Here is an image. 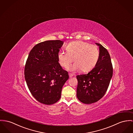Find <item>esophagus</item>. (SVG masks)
I'll return each mask as SVG.
<instances>
[{"label": "esophagus", "instance_id": "1", "mask_svg": "<svg viewBox=\"0 0 133 133\" xmlns=\"http://www.w3.org/2000/svg\"><path fill=\"white\" fill-rule=\"evenodd\" d=\"M68 74H69V77H72L73 76V75L71 74V73H68Z\"/></svg>", "mask_w": 133, "mask_h": 133}]
</instances>
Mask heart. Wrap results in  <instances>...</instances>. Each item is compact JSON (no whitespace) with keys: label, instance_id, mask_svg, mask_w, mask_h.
I'll use <instances>...</instances> for the list:
<instances>
[{"label":"heart","instance_id":"1","mask_svg":"<svg viewBox=\"0 0 133 133\" xmlns=\"http://www.w3.org/2000/svg\"><path fill=\"white\" fill-rule=\"evenodd\" d=\"M67 52L61 51L58 53V58L62 66L67 68L73 61L72 70H78L84 72L91 70L98 60L99 51L97 45L90 44L83 41H72L66 47Z\"/></svg>","mask_w":133,"mask_h":133}]
</instances>
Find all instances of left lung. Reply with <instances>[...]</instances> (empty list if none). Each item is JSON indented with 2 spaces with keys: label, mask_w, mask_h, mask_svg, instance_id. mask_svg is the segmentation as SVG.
Returning a JSON list of instances; mask_svg holds the SVG:
<instances>
[{
  "label": "left lung",
  "mask_w": 133,
  "mask_h": 133,
  "mask_svg": "<svg viewBox=\"0 0 133 133\" xmlns=\"http://www.w3.org/2000/svg\"><path fill=\"white\" fill-rule=\"evenodd\" d=\"M99 56L95 67L88 74L76 76L77 97L82 103L96 102L104 96L112 76V64L106 49L98 43Z\"/></svg>",
  "instance_id": "obj_1"
}]
</instances>
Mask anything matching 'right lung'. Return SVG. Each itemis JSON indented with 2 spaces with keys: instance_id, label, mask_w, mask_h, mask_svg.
Returning <instances> with one entry per match:
<instances>
[{
  "instance_id": "1",
  "label": "right lung",
  "mask_w": 133,
  "mask_h": 133,
  "mask_svg": "<svg viewBox=\"0 0 133 133\" xmlns=\"http://www.w3.org/2000/svg\"><path fill=\"white\" fill-rule=\"evenodd\" d=\"M63 43L60 40L40 42L31 50L26 62L24 74L28 89L34 98L44 104L59 100L62 87L69 78L68 72L58 62Z\"/></svg>"
}]
</instances>
